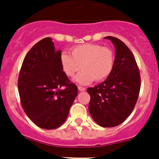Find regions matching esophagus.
<instances>
[{"instance_id": "esophagus-1", "label": "esophagus", "mask_w": 159, "mask_h": 159, "mask_svg": "<svg viewBox=\"0 0 159 159\" xmlns=\"http://www.w3.org/2000/svg\"><path fill=\"white\" fill-rule=\"evenodd\" d=\"M78 90H79L80 91H85V88L81 87V86H78Z\"/></svg>"}]
</instances>
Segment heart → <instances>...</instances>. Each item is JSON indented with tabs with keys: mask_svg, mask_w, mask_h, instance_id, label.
I'll return each instance as SVG.
<instances>
[{
	"mask_svg": "<svg viewBox=\"0 0 159 159\" xmlns=\"http://www.w3.org/2000/svg\"><path fill=\"white\" fill-rule=\"evenodd\" d=\"M115 55L111 49L97 44H83L71 48V54L63 52L61 65L65 75L73 78L80 70L75 81L87 84L94 80L96 82L108 78L111 73Z\"/></svg>",
	"mask_w": 159,
	"mask_h": 159,
	"instance_id": "b5f03b06",
	"label": "heart"
}]
</instances>
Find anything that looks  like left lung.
Segmentation results:
<instances>
[{"label": "left lung", "mask_w": 159, "mask_h": 159, "mask_svg": "<svg viewBox=\"0 0 159 159\" xmlns=\"http://www.w3.org/2000/svg\"><path fill=\"white\" fill-rule=\"evenodd\" d=\"M115 48L111 73L104 82L89 88V109L94 121L104 128L119 125L132 112L139 98L141 78L135 58L124 42L105 37Z\"/></svg>", "instance_id": "8db88e82"}]
</instances>
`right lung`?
I'll return each mask as SVG.
<instances>
[{"label":"right lung","mask_w":159,"mask_h":159,"mask_svg":"<svg viewBox=\"0 0 159 159\" xmlns=\"http://www.w3.org/2000/svg\"><path fill=\"white\" fill-rule=\"evenodd\" d=\"M61 51H56L51 38L31 48L22 63L18 91L22 108L38 127L55 129L67 119L78 88L61 65Z\"/></svg>","instance_id":"1"}]
</instances>
